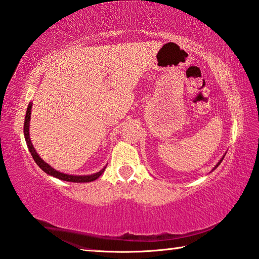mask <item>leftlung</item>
I'll return each mask as SVG.
<instances>
[{"instance_id":"left-lung-1","label":"left lung","mask_w":259,"mask_h":259,"mask_svg":"<svg viewBox=\"0 0 259 259\" xmlns=\"http://www.w3.org/2000/svg\"><path fill=\"white\" fill-rule=\"evenodd\" d=\"M224 157H225V155H224V156H223V157H222V158L220 159V162H218V163L216 164V166H215V167H214V168H212V170H214V169H216V168L218 167V165H220V164H221V163L223 162V159H224Z\"/></svg>"}]
</instances>
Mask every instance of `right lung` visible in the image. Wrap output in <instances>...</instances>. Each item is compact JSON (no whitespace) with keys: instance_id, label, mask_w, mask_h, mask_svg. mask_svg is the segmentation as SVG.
Listing matches in <instances>:
<instances>
[{"instance_id":"obj_1","label":"right lung","mask_w":259,"mask_h":259,"mask_svg":"<svg viewBox=\"0 0 259 259\" xmlns=\"http://www.w3.org/2000/svg\"><path fill=\"white\" fill-rule=\"evenodd\" d=\"M32 104H33V103L30 102V104H28L27 110H26L25 120H24V137H25L26 145L28 147V151H30L33 159L35 160V163L38 165L39 168H42V170H44L47 174L53 176V177L59 178V180L66 181V182H73V183H89V182H93V181L97 180V178H99L103 173H104V170H105L107 165L104 166V167H103L100 171H97V173H94V174H91V175H68V174L61 173V171L54 169L48 163H45L44 160L41 157H39V155L36 153L35 148H34L32 142H31V139H30V119H31Z\"/></svg>"}]
</instances>
